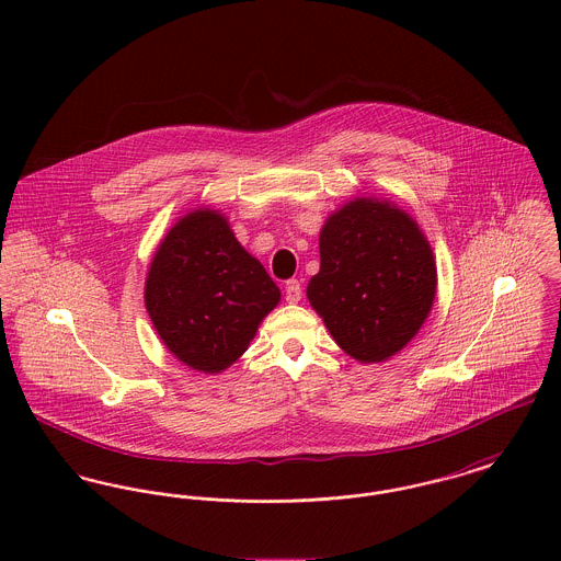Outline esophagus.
I'll return each mask as SVG.
<instances>
[{
    "label": "esophagus",
    "instance_id": "34e87169",
    "mask_svg": "<svg viewBox=\"0 0 561 561\" xmlns=\"http://www.w3.org/2000/svg\"><path fill=\"white\" fill-rule=\"evenodd\" d=\"M300 298H302V285H300V280H296V278L287 280V283H285V300H287L289 305H298Z\"/></svg>",
    "mask_w": 561,
    "mask_h": 561
}]
</instances>
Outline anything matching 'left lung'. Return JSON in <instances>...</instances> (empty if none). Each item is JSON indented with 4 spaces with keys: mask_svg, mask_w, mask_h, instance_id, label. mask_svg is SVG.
<instances>
[{
    "mask_svg": "<svg viewBox=\"0 0 561 561\" xmlns=\"http://www.w3.org/2000/svg\"><path fill=\"white\" fill-rule=\"evenodd\" d=\"M320 259L307 298L352 358H391L427 320L434 254L416 222L389 201L354 198L334 211L321 229Z\"/></svg>",
    "mask_w": 561,
    "mask_h": 561,
    "instance_id": "obj_1",
    "label": "left lung"
}]
</instances>
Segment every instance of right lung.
Instances as JSON below:
<instances>
[{
  "instance_id": "1",
  "label": "right lung",
  "mask_w": 561,
  "mask_h": 561,
  "mask_svg": "<svg viewBox=\"0 0 561 561\" xmlns=\"http://www.w3.org/2000/svg\"><path fill=\"white\" fill-rule=\"evenodd\" d=\"M278 300L276 283L216 209L190 211L168 231L145 285L163 345L203 374L231 367Z\"/></svg>"
}]
</instances>
